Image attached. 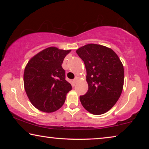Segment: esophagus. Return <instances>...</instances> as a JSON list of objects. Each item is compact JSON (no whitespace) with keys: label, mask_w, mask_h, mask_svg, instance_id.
<instances>
[{"label":"esophagus","mask_w":149,"mask_h":149,"mask_svg":"<svg viewBox=\"0 0 149 149\" xmlns=\"http://www.w3.org/2000/svg\"><path fill=\"white\" fill-rule=\"evenodd\" d=\"M79 75H77L76 77H75V79H74V83H76L77 81H78V79H79Z\"/></svg>","instance_id":"esophagus-1"}]
</instances>
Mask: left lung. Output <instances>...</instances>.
I'll use <instances>...</instances> for the list:
<instances>
[{
  "instance_id": "obj_1",
  "label": "left lung",
  "mask_w": 149,
  "mask_h": 149,
  "mask_svg": "<svg viewBox=\"0 0 149 149\" xmlns=\"http://www.w3.org/2000/svg\"><path fill=\"white\" fill-rule=\"evenodd\" d=\"M84 62L88 91L79 99L83 107L95 115L104 114L122 94L124 70L114 50L97 44H88L76 50Z\"/></svg>"
}]
</instances>
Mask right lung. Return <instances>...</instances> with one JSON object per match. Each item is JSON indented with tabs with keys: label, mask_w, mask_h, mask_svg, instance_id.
<instances>
[{
	"label": "right lung",
	"mask_w": 149,
	"mask_h": 149,
	"mask_svg": "<svg viewBox=\"0 0 149 149\" xmlns=\"http://www.w3.org/2000/svg\"><path fill=\"white\" fill-rule=\"evenodd\" d=\"M71 50L49 47L31 58L24 74V88L30 102L37 109L53 112L64 104L72 85L65 80L62 64Z\"/></svg>",
	"instance_id": "right-lung-1"
}]
</instances>
